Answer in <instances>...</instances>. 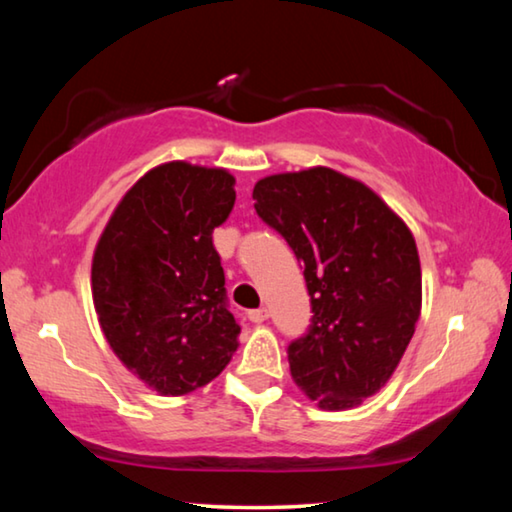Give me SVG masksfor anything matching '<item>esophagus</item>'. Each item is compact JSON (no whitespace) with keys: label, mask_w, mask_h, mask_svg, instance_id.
<instances>
[{"label":"esophagus","mask_w":512,"mask_h":512,"mask_svg":"<svg viewBox=\"0 0 512 512\" xmlns=\"http://www.w3.org/2000/svg\"><path fill=\"white\" fill-rule=\"evenodd\" d=\"M268 316H271V311H268L266 307H259V309H253V311H248V318L253 320V323H264V320H268Z\"/></svg>","instance_id":"34e87169"}]
</instances>
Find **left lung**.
Listing matches in <instances>:
<instances>
[{"label": "left lung", "instance_id": "left-lung-1", "mask_svg": "<svg viewBox=\"0 0 512 512\" xmlns=\"http://www.w3.org/2000/svg\"><path fill=\"white\" fill-rule=\"evenodd\" d=\"M253 198L305 266L314 316L289 345L291 377L318 409H354L393 377L420 318L409 225L368 185L329 167L273 173Z\"/></svg>", "mask_w": 512, "mask_h": 512}]
</instances>
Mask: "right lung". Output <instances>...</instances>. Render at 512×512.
Listing matches in <instances>:
<instances>
[{
  "label": "right lung",
  "mask_w": 512,
  "mask_h": 512,
  "mask_svg": "<svg viewBox=\"0 0 512 512\" xmlns=\"http://www.w3.org/2000/svg\"><path fill=\"white\" fill-rule=\"evenodd\" d=\"M235 176L185 160L158 164L121 196L92 255V300L117 359L151 391L210 384L239 348L225 307L214 228L235 205Z\"/></svg>",
  "instance_id": "add662e5"
}]
</instances>
